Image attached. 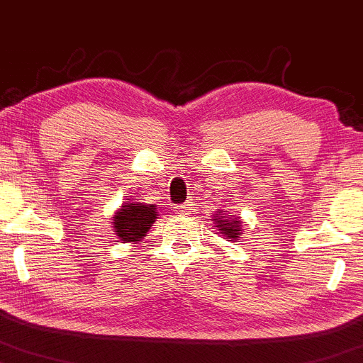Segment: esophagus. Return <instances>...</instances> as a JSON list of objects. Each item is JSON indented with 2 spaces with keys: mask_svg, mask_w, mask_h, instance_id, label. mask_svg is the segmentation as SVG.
Instances as JSON below:
<instances>
[{
  "mask_svg": "<svg viewBox=\"0 0 363 363\" xmlns=\"http://www.w3.org/2000/svg\"><path fill=\"white\" fill-rule=\"evenodd\" d=\"M189 208H191V207H189V203H186V205H181V207L175 208V212H177V213H186V212H189Z\"/></svg>",
  "mask_w": 363,
  "mask_h": 363,
  "instance_id": "esophagus-1",
  "label": "esophagus"
}]
</instances>
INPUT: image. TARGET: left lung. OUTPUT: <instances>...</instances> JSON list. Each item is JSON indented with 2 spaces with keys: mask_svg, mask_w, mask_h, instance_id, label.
<instances>
[{
  "mask_svg": "<svg viewBox=\"0 0 363 363\" xmlns=\"http://www.w3.org/2000/svg\"><path fill=\"white\" fill-rule=\"evenodd\" d=\"M212 220H213V228H216L224 238L230 240V242L242 238L243 231H242V219H240V217L228 216L224 211H216Z\"/></svg>",
  "mask_w": 363,
  "mask_h": 363,
  "instance_id": "obj_1",
  "label": "left lung"
}]
</instances>
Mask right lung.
<instances>
[{
  "instance_id": "right-lung-1",
  "label": "right lung",
  "mask_w": 363,
  "mask_h": 363,
  "mask_svg": "<svg viewBox=\"0 0 363 363\" xmlns=\"http://www.w3.org/2000/svg\"><path fill=\"white\" fill-rule=\"evenodd\" d=\"M156 205L125 201L113 216V230L121 243H139L155 224Z\"/></svg>"
}]
</instances>
